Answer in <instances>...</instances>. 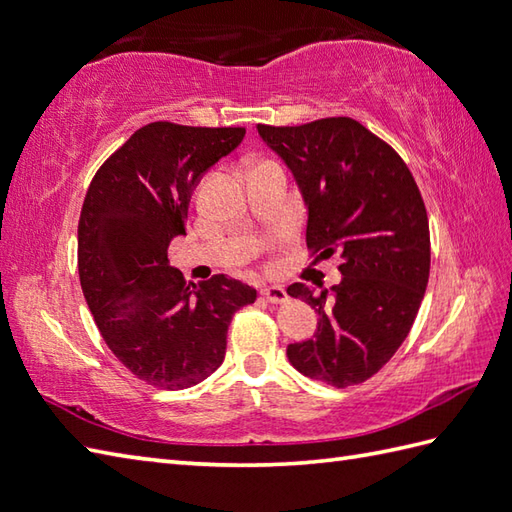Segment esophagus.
Returning a JSON list of instances; mask_svg holds the SVG:
<instances>
[{
  "label": "esophagus",
  "mask_w": 512,
  "mask_h": 512,
  "mask_svg": "<svg viewBox=\"0 0 512 512\" xmlns=\"http://www.w3.org/2000/svg\"><path fill=\"white\" fill-rule=\"evenodd\" d=\"M261 294H264V299L270 303H285L288 301V292H285L281 285H266V288H261Z\"/></svg>",
  "instance_id": "obj_1"
}]
</instances>
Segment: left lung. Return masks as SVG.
<instances>
[{"label":"left lung","mask_w":512,"mask_h":512,"mask_svg":"<svg viewBox=\"0 0 512 512\" xmlns=\"http://www.w3.org/2000/svg\"><path fill=\"white\" fill-rule=\"evenodd\" d=\"M257 130L301 187L307 248L342 261L331 290L288 288L318 314L314 340L290 344L288 360L316 382L362 384L408 338L430 279V222L417 181L395 148L351 117Z\"/></svg>","instance_id":"8db88e82"}]
</instances>
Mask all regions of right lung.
I'll return each instance as SVG.
<instances>
[{
	"instance_id": "obj_1",
	"label": "right lung",
	"mask_w": 512,
	"mask_h": 512,
	"mask_svg": "<svg viewBox=\"0 0 512 512\" xmlns=\"http://www.w3.org/2000/svg\"><path fill=\"white\" fill-rule=\"evenodd\" d=\"M242 126L152 122L95 172L78 222V275L106 347L141 382L183 390L224 360L231 318L257 299L213 275L198 285L170 268L194 187L242 144Z\"/></svg>"
}]
</instances>
